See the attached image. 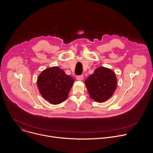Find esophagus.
I'll return each instance as SVG.
<instances>
[{"label":"esophagus","instance_id":"1","mask_svg":"<svg viewBox=\"0 0 153 153\" xmlns=\"http://www.w3.org/2000/svg\"><path fill=\"white\" fill-rule=\"evenodd\" d=\"M76 79L77 80H79V81H81L83 80V75H79V76H76Z\"/></svg>","mask_w":153,"mask_h":153}]
</instances>
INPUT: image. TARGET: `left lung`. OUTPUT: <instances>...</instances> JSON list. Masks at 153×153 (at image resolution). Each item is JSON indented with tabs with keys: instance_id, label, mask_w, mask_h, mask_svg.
I'll return each instance as SVG.
<instances>
[{
	"instance_id": "left-lung-1",
	"label": "left lung",
	"mask_w": 153,
	"mask_h": 153,
	"mask_svg": "<svg viewBox=\"0 0 153 153\" xmlns=\"http://www.w3.org/2000/svg\"><path fill=\"white\" fill-rule=\"evenodd\" d=\"M117 79L113 71L105 67L97 68L85 82L90 97L103 102L111 97L117 86Z\"/></svg>"
}]
</instances>
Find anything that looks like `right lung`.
Listing matches in <instances>:
<instances>
[{
	"instance_id": "obj_1",
	"label": "right lung",
	"mask_w": 153,
	"mask_h": 153,
	"mask_svg": "<svg viewBox=\"0 0 153 153\" xmlns=\"http://www.w3.org/2000/svg\"><path fill=\"white\" fill-rule=\"evenodd\" d=\"M74 80L59 67L43 71L37 79V86L43 98L57 105L66 100Z\"/></svg>"
}]
</instances>
